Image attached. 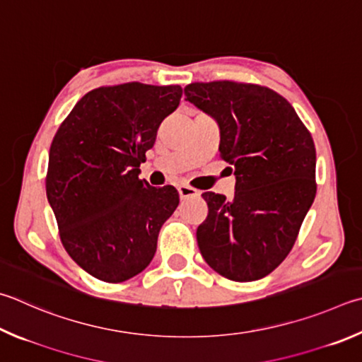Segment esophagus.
Segmentation results:
<instances>
[{"label": "esophagus", "mask_w": 362, "mask_h": 362, "mask_svg": "<svg viewBox=\"0 0 362 362\" xmlns=\"http://www.w3.org/2000/svg\"><path fill=\"white\" fill-rule=\"evenodd\" d=\"M179 194H180L182 199H188V198H198L199 192H198V189L192 188V187H188V185H180L179 187Z\"/></svg>", "instance_id": "34e87169"}]
</instances>
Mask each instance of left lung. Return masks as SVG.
<instances>
[{"instance_id":"8db88e82","label":"left lung","mask_w":362,"mask_h":362,"mask_svg":"<svg viewBox=\"0 0 362 362\" xmlns=\"http://www.w3.org/2000/svg\"><path fill=\"white\" fill-rule=\"evenodd\" d=\"M187 101L220 128V156L234 166L231 201L212 192L196 239L202 258L223 277L253 281L284 261L312 207L317 152L293 106L253 83H189Z\"/></svg>"}]
</instances>
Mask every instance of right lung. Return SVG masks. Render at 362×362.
I'll use <instances>...</instances> for the list:
<instances>
[{
  "label": "right lung",
  "instance_id": "add662e5",
  "mask_svg": "<svg viewBox=\"0 0 362 362\" xmlns=\"http://www.w3.org/2000/svg\"><path fill=\"white\" fill-rule=\"evenodd\" d=\"M180 98V85L91 90L52 141L45 192L63 247L98 280L120 284L142 272L179 206L177 189L139 180V166Z\"/></svg>",
  "mask_w": 362,
  "mask_h": 362
}]
</instances>
